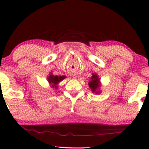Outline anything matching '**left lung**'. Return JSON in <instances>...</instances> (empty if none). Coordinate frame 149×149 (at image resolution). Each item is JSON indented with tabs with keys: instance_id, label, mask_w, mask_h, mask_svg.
<instances>
[{
	"instance_id": "obj_1",
	"label": "left lung",
	"mask_w": 149,
	"mask_h": 149,
	"mask_svg": "<svg viewBox=\"0 0 149 149\" xmlns=\"http://www.w3.org/2000/svg\"><path fill=\"white\" fill-rule=\"evenodd\" d=\"M89 86L93 92H95V91L96 93L100 92V91H96L97 89L100 87V79L97 78L96 74H94L91 77V81L89 82Z\"/></svg>"
}]
</instances>
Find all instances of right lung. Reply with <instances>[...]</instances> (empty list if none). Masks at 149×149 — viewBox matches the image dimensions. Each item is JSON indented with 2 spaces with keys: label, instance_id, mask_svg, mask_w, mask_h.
Returning a JSON list of instances; mask_svg holds the SVG:
<instances>
[{
  "label": "right lung",
  "instance_id": "obj_1",
  "mask_svg": "<svg viewBox=\"0 0 149 149\" xmlns=\"http://www.w3.org/2000/svg\"><path fill=\"white\" fill-rule=\"evenodd\" d=\"M65 78V77L61 76V77H58V76H54L53 74H50L49 76L48 77V81L49 83L52 84V87H56V85H58V83L60 82V81L63 80Z\"/></svg>",
  "mask_w": 149,
  "mask_h": 149
}]
</instances>
